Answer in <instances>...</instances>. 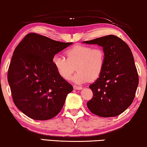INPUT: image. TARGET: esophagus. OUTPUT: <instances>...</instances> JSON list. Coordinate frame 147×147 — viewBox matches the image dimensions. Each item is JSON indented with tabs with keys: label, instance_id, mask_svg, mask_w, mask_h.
Instances as JSON below:
<instances>
[{
	"label": "esophagus",
	"instance_id": "1",
	"mask_svg": "<svg viewBox=\"0 0 147 147\" xmlns=\"http://www.w3.org/2000/svg\"><path fill=\"white\" fill-rule=\"evenodd\" d=\"M73 88H74L75 90H81L82 88V86H76V85H74V86H73Z\"/></svg>",
	"mask_w": 147,
	"mask_h": 147
}]
</instances>
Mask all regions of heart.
I'll use <instances>...</instances> for the list:
<instances>
[{
    "label": "heart",
    "instance_id": "obj_1",
    "mask_svg": "<svg viewBox=\"0 0 147 147\" xmlns=\"http://www.w3.org/2000/svg\"><path fill=\"white\" fill-rule=\"evenodd\" d=\"M65 55H55L52 59L56 71L63 79L69 80L75 67L78 72L73 80L76 83L94 81L102 73L105 54L102 49L77 45L66 51Z\"/></svg>",
    "mask_w": 147,
    "mask_h": 147
}]
</instances>
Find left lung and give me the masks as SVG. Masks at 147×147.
Here are the masks:
<instances>
[{"label": "left lung", "instance_id": "8db88e82", "mask_svg": "<svg viewBox=\"0 0 147 147\" xmlns=\"http://www.w3.org/2000/svg\"><path fill=\"white\" fill-rule=\"evenodd\" d=\"M83 42L101 46L105 54L102 73L89 86L93 96L86 104L87 107L99 117L119 115L132 104L138 84L131 49L121 38L113 34Z\"/></svg>", "mask_w": 147, "mask_h": 147}]
</instances>
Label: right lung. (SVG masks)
<instances>
[{
    "label": "right lung",
    "mask_w": 147,
    "mask_h": 147,
    "mask_svg": "<svg viewBox=\"0 0 147 147\" xmlns=\"http://www.w3.org/2000/svg\"><path fill=\"white\" fill-rule=\"evenodd\" d=\"M72 43L32 32L14 49L8 82L14 105L27 117L45 121L61 112L73 88L59 75L52 59Z\"/></svg>",
    "instance_id": "add662e5"
}]
</instances>
